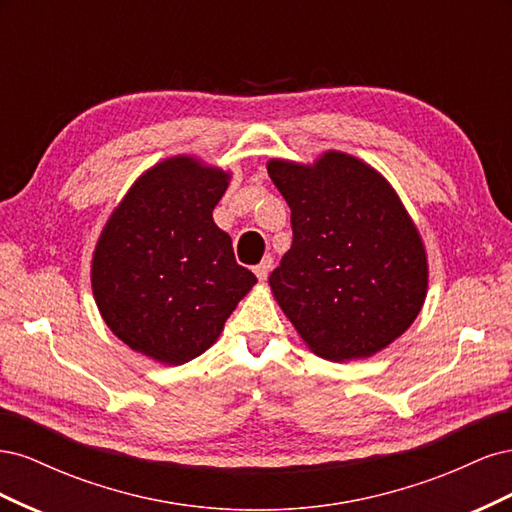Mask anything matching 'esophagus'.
<instances>
[{
	"label": "esophagus",
	"instance_id": "1",
	"mask_svg": "<svg viewBox=\"0 0 512 512\" xmlns=\"http://www.w3.org/2000/svg\"><path fill=\"white\" fill-rule=\"evenodd\" d=\"M271 269H273V258L267 256V258H262V262H258V265L254 267V273H256V277H258L260 282H265L267 277H269V273H271Z\"/></svg>",
	"mask_w": 512,
	"mask_h": 512
}]
</instances>
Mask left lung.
<instances>
[{"mask_svg": "<svg viewBox=\"0 0 512 512\" xmlns=\"http://www.w3.org/2000/svg\"><path fill=\"white\" fill-rule=\"evenodd\" d=\"M290 207L292 245L269 286L305 346L329 361L374 356L404 335L427 297L418 228L393 185L344 151L314 164L269 160Z\"/></svg>", "mask_w": 512, "mask_h": 512, "instance_id": "1", "label": "left lung"}]
</instances>
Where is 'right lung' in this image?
Returning a JSON list of instances; mask_svg holds the SVG:
<instances>
[{"instance_id": "obj_1", "label": "right lung", "mask_w": 512, "mask_h": 512, "mask_svg": "<svg viewBox=\"0 0 512 512\" xmlns=\"http://www.w3.org/2000/svg\"><path fill=\"white\" fill-rule=\"evenodd\" d=\"M230 173L194 156L151 166L106 220L91 258V290L123 344L183 365L220 337L256 275L237 265L215 226Z\"/></svg>"}]
</instances>
